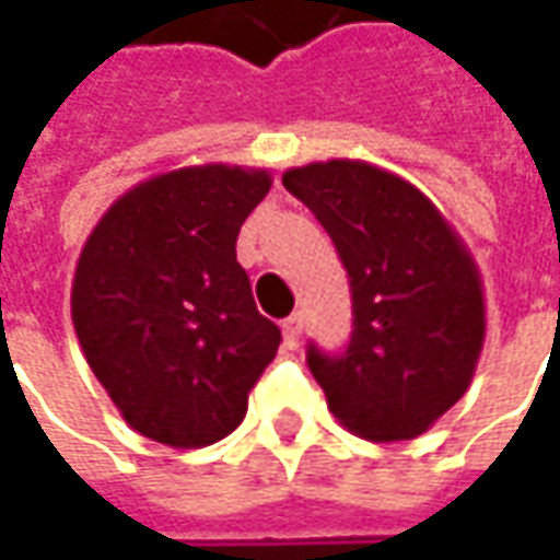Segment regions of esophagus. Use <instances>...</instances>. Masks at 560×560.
Returning <instances> with one entry per match:
<instances>
[{
	"label": "esophagus",
	"instance_id": "34e87169",
	"mask_svg": "<svg viewBox=\"0 0 560 560\" xmlns=\"http://www.w3.org/2000/svg\"><path fill=\"white\" fill-rule=\"evenodd\" d=\"M302 314H290L287 320H283V342L287 346H299V336H302Z\"/></svg>",
	"mask_w": 560,
	"mask_h": 560
}]
</instances>
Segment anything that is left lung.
Listing matches in <instances>:
<instances>
[{
  "instance_id": "obj_1",
  "label": "left lung",
  "mask_w": 560,
  "mask_h": 560,
  "mask_svg": "<svg viewBox=\"0 0 560 560\" xmlns=\"http://www.w3.org/2000/svg\"><path fill=\"white\" fill-rule=\"evenodd\" d=\"M349 270L346 355L308 349L334 418L361 440H415L467 393L486 342L483 277L458 230L418 186L358 159L283 174Z\"/></svg>"
}]
</instances>
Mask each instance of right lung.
I'll use <instances>...</instances> for the list:
<instances>
[{"label": "right lung", "mask_w": 560, "mask_h": 560, "mask_svg": "<svg viewBox=\"0 0 560 560\" xmlns=\"http://www.w3.org/2000/svg\"><path fill=\"white\" fill-rule=\"evenodd\" d=\"M270 171L189 164L127 189L80 248L71 320L120 418L171 448L233 433L280 330L258 314L236 236Z\"/></svg>", "instance_id": "add662e5"}]
</instances>
